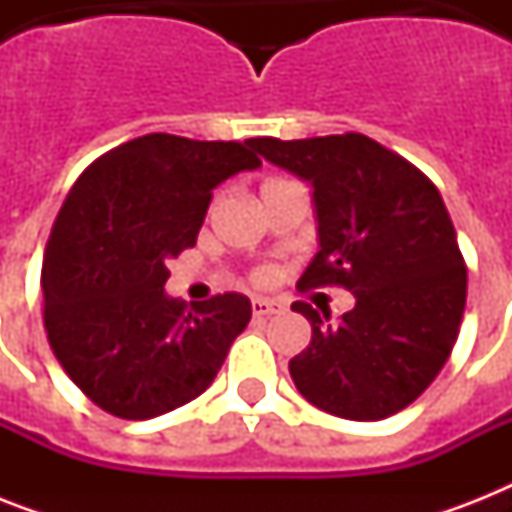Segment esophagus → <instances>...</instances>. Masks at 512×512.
Returning <instances> with one entry per match:
<instances>
[{
	"label": "esophagus",
	"instance_id": "obj_1",
	"mask_svg": "<svg viewBox=\"0 0 512 512\" xmlns=\"http://www.w3.org/2000/svg\"><path fill=\"white\" fill-rule=\"evenodd\" d=\"M281 305L276 300H268V297H255L252 300V313H255L257 319H265V316H273V313H279Z\"/></svg>",
	"mask_w": 512,
	"mask_h": 512
}]
</instances>
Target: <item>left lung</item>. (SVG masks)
<instances>
[{
	"label": "left lung",
	"mask_w": 512,
	"mask_h": 512,
	"mask_svg": "<svg viewBox=\"0 0 512 512\" xmlns=\"http://www.w3.org/2000/svg\"><path fill=\"white\" fill-rule=\"evenodd\" d=\"M249 146L313 188L319 252L297 287L340 284L353 311L329 321L308 303L311 345L289 361L297 390L345 420L401 412L436 380L460 335L468 271L444 199L377 140L255 138Z\"/></svg>",
	"instance_id": "8db88e82"
}]
</instances>
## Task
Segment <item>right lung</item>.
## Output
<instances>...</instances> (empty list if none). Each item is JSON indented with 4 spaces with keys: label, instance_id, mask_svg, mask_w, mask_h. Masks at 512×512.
Returning a JSON list of instances; mask_svg holds the SVG:
<instances>
[{
    "label": "right lung",
    "instance_id": "right-lung-1",
    "mask_svg": "<svg viewBox=\"0 0 512 512\" xmlns=\"http://www.w3.org/2000/svg\"><path fill=\"white\" fill-rule=\"evenodd\" d=\"M247 143L154 132L90 164L44 247L47 340L103 412L151 420L212 385L252 303L225 292L191 308L164 292L167 260L196 244L212 191L257 170Z\"/></svg>",
    "mask_w": 512,
    "mask_h": 512
}]
</instances>
